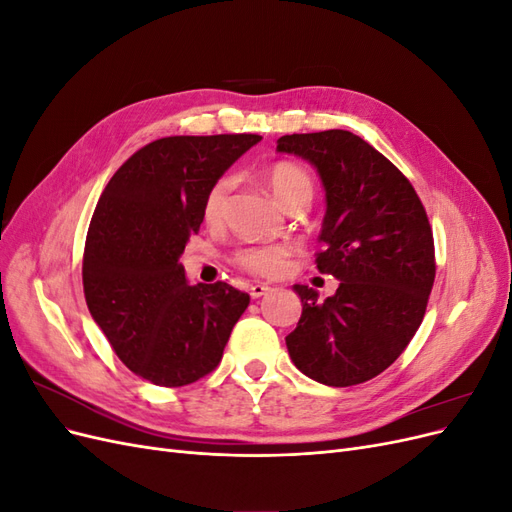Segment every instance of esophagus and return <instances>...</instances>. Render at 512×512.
Wrapping results in <instances>:
<instances>
[{"instance_id": "esophagus-1", "label": "esophagus", "mask_w": 512, "mask_h": 512, "mask_svg": "<svg viewBox=\"0 0 512 512\" xmlns=\"http://www.w3.org/2000/svg\"><path fill=\"white\" fill-rule=\"evenodd\" d=\"M271 288L267 286V284H254L252 288H250V297L252 299H260V297H265V294L269 292Z\"/></svg>"}]
</instances>
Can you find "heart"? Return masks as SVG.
Wrapping results in <instances>:
<instances>
[{
    "instance_id": "1",
    "label": "heart",
    "mask_w": 512,
    "mask_h": 512,
    "mask_svg": "<svg viewBox=\"0 0 512 512\" xmlns=\"http://www.w3.org/2000/svg\"><path fill=\"white\" fill-rule=\"evenodd\" d=\"M267 188L273 194V198L280 203L284 209H288L297 200H312L314 185L305 170L297 164L280 162L275 164L267 173ZM228 192V179L215 181L203 203V218L207 222H215L220 218L224 200ZM237 262L252 273L258 275H280L286 269L288 262V247L286 245H252L243 247L237 252Z\"/></svg>"
}]
</instances>
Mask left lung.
Here are the masks:
<instances>
[{
    "label": "left lung",
    "mask_w": 512,
    "mask_h": 512,
    "mask_svg": "<svg viewBox=\"0 0 512 512\" xmlns=\"http://www.w3.org/2000/svg\"><path fill=\"white\" fill-rule=\"evenodd\" d=\"M277 151L307 160L322 181L327 213L318 271L333 297L294 284L303 312L286 337L292 363L327 386L382 374L421 327L436 277L433 235L410 181L348 130L288 134Z\"/></svg>",
    "instance_id": "obj_1"
}]
</instances>
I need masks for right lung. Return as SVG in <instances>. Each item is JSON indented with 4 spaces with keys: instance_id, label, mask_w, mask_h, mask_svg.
Returning a JSON list of instances; mask_svg holds the SVG:
<instances>
[{
    "instance_id": "add662e5",
    "label": "right lung",
    "mask_w": 512,
    "mask_h": 512,
    "mask_svg": "<svg viewBox=\"0 0 512 512\" xmlns=\"http://www.w3.org/2000/svg\"><path fill=\"white\" fill-rule=\"evenodd\" d=\"M260 138H158L106 183L85 241V301L136 376L183 386L222 361L250 294L226 282L190 286L179 258L203 224L211 185Z\"/></svg>"
}]
</instances>
